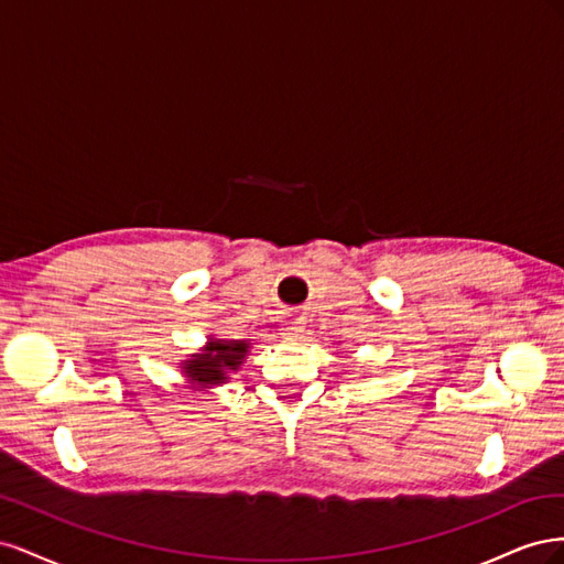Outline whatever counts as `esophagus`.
<instances>
[{"mask_svg": "<svg viewBox=\"0 0 564 564\" xmlns=\"http://www.w3.org/2000/svg\"><path fill=\"white\" fill-rule=\"evenodd\" d=\"M303 332H305V329H303V322H289V324H284V327H282V336L289 338V340L301 338Z\"/></svg>", "mask_w": 564, "mask_h": 564, "instance_id": "34e87169", "label": "esophagus"}]
</instances>
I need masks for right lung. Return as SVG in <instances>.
I'll list each match as a JSON object with an SVG mask.
<instances>
[{
    "mask_svg": "<svg viewBox=\"0 0 564 564\" xmlns=\"http://www.w3.org/2000/svg\"><path fill=\"white\" fill-rule=\"evenodd\" d=\"M249 338H216L209 336L207 346L202 350L187 355L181 360V371L185 383L202 390V388H216L220 383H228L230 373L240 371L249 355Z\"/></svg>",
    "mask_w": 564,
    "mask_h": 564,
    "instance_id": "1",
    "label": "right lung"
}]
</instances>
